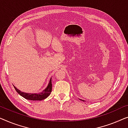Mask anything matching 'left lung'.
<instances>
[{"mask_svg":"<svg viewBox=\"0 0 128 128\" xmlns=\"http://www.w3.org/2000/svg\"><path fill=\"white\" fill-rule=\"evenodd\" d=\"M80 100H82V101H83V102H84V100H82V99H80Z\"/></svg>","mask_w":128,"mask_h":128,"instance_id":"1","label":"left lung"}]
</instances>
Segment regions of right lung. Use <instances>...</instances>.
I'll use <instances>...</instances> for the list:
<instances>
[{
    "label": "right lung",
    "mask_w": 128,
    "mask_h": 128,
    "mask_svg": "<svg viewBox=\"0 0 128 128\" xmlns=\"http://www.w3.org/2000/svg\"><path fill=\"white\" fill-rule=\"evenodd\" d=\"M14 88H15L18 94L21 96L23 98H26L27 100H42L45 99L52 92V78L50 79L49 82L47 86V87L44 89V90L41 92H39L38 93H28L23 92L18 89L17 88L14 86Z\"/></svg>",
    "instance_id": "1"
}]
</instances>
